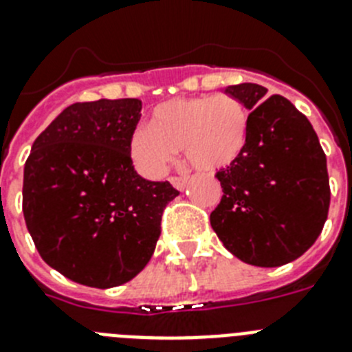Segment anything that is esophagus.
I'll return each instance as SVG.
<instances>
[{
  "instance_id": "esophagus-1",
  "label": "esophagus",
  "mask_w": 352,
  "mask_h": 352,
  "mask_svg": "<svg viewBox=\"0 0 352 352\" xmlns=\"http://www.w3.org/2000/svg\"><path fill=\"white\" fill-rule=\"evenodd\" d=\"M171 184L175 186L177 190H184V188H186V177H171Z\"/></svg>"
}]
</instances>
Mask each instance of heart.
Here are the masks:
<instances>
[{"instance_id":"b5f03b06","label":"heart","mask_w":352,"mask_h":352,"mask_svg":"<svg viewBox=\"0 0 352 352\" xmlns=\"http://www.w3.org/2000/svg\"><path fill=\"white\" fill-rule=\"evenodd\" d=\"M250 138V114L229 94L173 98L153 109L152 125L132 132L131 157L144 177L157 179L182 148L191 166L218 171L243 155Z\"/></svg>"}]
</instances>
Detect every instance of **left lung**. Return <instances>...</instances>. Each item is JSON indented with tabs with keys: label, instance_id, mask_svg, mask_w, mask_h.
Instances as JSON below:
<instances>
[{
	"label": "left lung",
	"instance_id": "obj_1",
	"mask_svg": "<svg viewBox=\"0 0 352 352\" xmlns=\"http://www.w3.org/2000/svg\"><path fill=\"white\" fill-rule=\"evenodd\" d=\"M250 111L249 144L217 171L221 200L211 227L229 252L256 267L300 258L320 236L329 211L326 153L311 123L281 94L265 100L258 84L229 85Z\"/></svg>",
	"mask_w": 352,
	"mask_h": 352
}]
</instances>
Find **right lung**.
I'll return each mask as SVG.
<instances>
[{
    "label": "right lung",
    "instance_id": "right-lung-1",
    "mask_svg": "<svg viewBox=\"0 0 352 352\" xmlns=\"http://www.w3.org/2000/svg\"><path fill=\"white\" fill-rule=\"evenodd\" d=\"M141 100L78 102L34 141L23 214L41 258L71 281L112 288L146 267L179 191L134 170Z\"/></svg>",
    "mask_w": 352,
    "mask_h": 352
}]
</instances>
